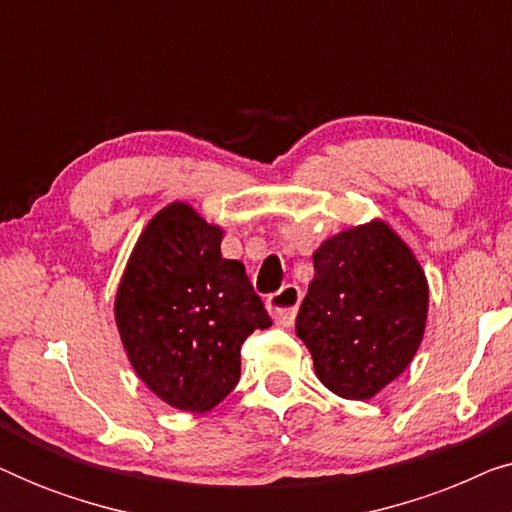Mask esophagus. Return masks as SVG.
<instances>
[{
	"mask_svg": "<svg viewBox=\"0 0 512 512\" xmlns=\"http://www.w3.org/2000/svg\"><path fill=\"white\" fill-rule=\"evenodd\" d=\"M300 300H303V293H300L296 284L282 286L277 293L268 296V310L272 314V319H275L279 326H291L298 314Z\"/></svg>",
	"mask_w": 512,
	"mask_h": 512,
	"instance_id": "obj_1",
	"label": "esophagus"
}]
</instances>
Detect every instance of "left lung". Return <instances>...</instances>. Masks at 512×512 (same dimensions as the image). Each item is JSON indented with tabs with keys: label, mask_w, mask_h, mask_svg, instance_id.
<instances>
[{
	"label": "left lung",
	"mask_w": 512,
	"mask_h": 512,
	"mask_svg": "<svg viewBox=\"0 0 512 512\" xmlns=\"http://www.w3.org/2000/svg\"><path fill=\"white\" fill-rule=\"evenodd\" d=\"M296 335L333 394L366 401L408 368L422 342L429 284L384 221L342 230L314 251Z\"/></svg>",
	"instance_id": "left-lung-1"
}]
</instances>
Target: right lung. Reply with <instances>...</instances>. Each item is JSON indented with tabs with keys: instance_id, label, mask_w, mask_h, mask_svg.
I'll return each mask as SVG.
<instances>
[{
	"instance_id": "obj_1",
	"label": "right lung",
	"mask_w": 512,
	"mask_h": 512,
	"mask_svg": "<svg viewBox=\"0 0 512 512\" xmlns=\"http://www.w3.org/2000/svg\"><path fill=\"white\" fill-rule=\"evenodd\" d=\"M223 230L172 202L139 235L116 293V326L135 373L186 412L219 405L240 380V347L272 319Z\"/></svg>"
}]
</instances>
